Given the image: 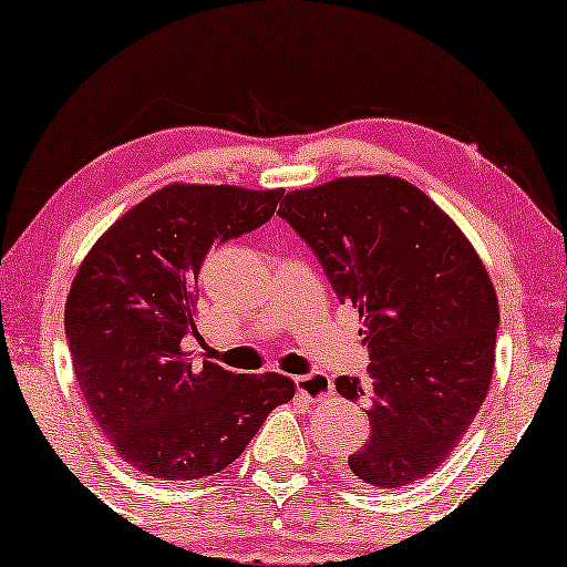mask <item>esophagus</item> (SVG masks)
<instances>
[{
	"mask_svg": "<svg viewBox=\"0 0 567 567\" xmlns=\"http://www.w3.org/2000/svg\"><path fill=\"white\" fill-rule=\"evenodd\" d=\"M293 384H297V392L301 398H307L309 402H317V400H324L328 394H332V379L328 374H305V377H293Z\"/></svg>",
	"mask_w": 567,
	"mask_h": 567,
	"instance_id": "34e87169",
	"label": "esophagus"
}]
</instances>
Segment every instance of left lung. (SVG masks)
I'll use <instances>...</instances> for the list:
<instances>
[{
	"label": "left lung",
	"mask_w": 567,
	"mask_h": 567,
	"mask_svg": "<svg viewBox=\"0 0 567 567\" xmlns=\"http://www.w3.org/2000/svg\"><path fill=\"white\" fill-rule=\"evenodd\" d=\"M278 214L363 324L369 379H336L343 398L369 405L371 433L348 467L377 487L431 475L475 421L495 369L498 297L475 247L392 175L291 190Z\"/></svg>",
	"instance_id": "obj_1"
}]
</instances>
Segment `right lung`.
<instances>
[{
  "label": "right lung",
  "mask_w": 567,
  "mask_h": 567,
  "mask_svg": "<svg viewBox=\"0 0 567 567\" xmlns=\"http://www.w3.org/2000/svg\"><path fill=\"white\" fill-rule=\"evenodd\" d=\"M284 190L173 183L92 245L66 297L76 384L100 431L131 467L198 480L245 452L270 410L293 398L284 374L196 363L200 266L214 245L258 229Z\"/></svg>",
  "instance_id": "obj_1"
}]
</instances>
